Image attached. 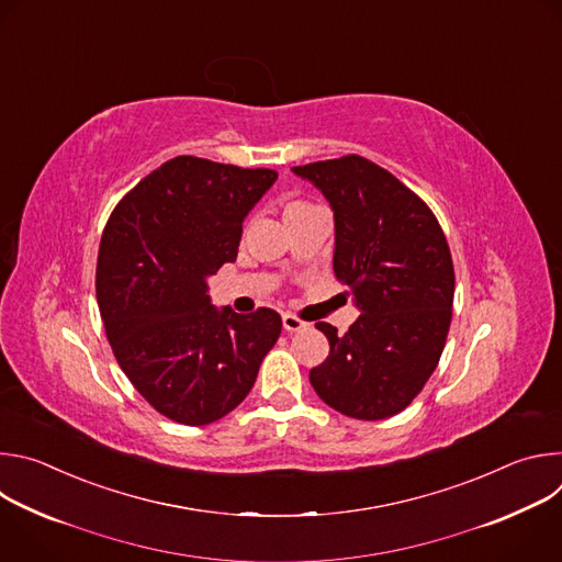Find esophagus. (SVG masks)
Masks as SVG:
<instances>
[{
    "mask_svg": "<svg viewBox=\"0 0 562 562\" xmlns=\"http://www.w3.org/2000/svg\"><path fill=\"white\" fill-rule=\"evenodd\" d=\"M282 327L286 329V331H302V329H306L308 327V323H304V319H300L297 315H293V313H284L282 315Z\"/></svg>",
    "mask_w": 562,
    "mask_h": 562,
    "instance_id": "esophagus-1",
    "label": "esophagus"
}]
</instances>
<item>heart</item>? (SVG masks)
Wrapping results in <instances>:
<instances>
[{
    "label": "heart",
    "mask_w": 562,
    "mask_h": 562,
    "mask_svg": "<svg viewBox=\"0 0 562 562\" xmlns=\"http://www.w3.org/2000/svg\"><path fill=\"white\" fill-rule=\"evenodd\" d=\"M308 209H313V204L302 202V200H291V202L284 204V217H291V215L302 213V211H308Z\"/></svg>",
    "instance_id": "obj_1"
}]
</instances>
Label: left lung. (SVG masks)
<instances>
[{"instance_id":"obj_1","label":"left lung","mask_w":562,"mask_h":562,"mask_svg":"<svg viewBox=\"0 0 562 562\" xmlns=\"http://www.w3.org/2000/svg\"><path fill=\"white\" fill-rule=\"evenodd\" d=\"M291 171L329 200L334 271L362 311L345 336L315 323L331 349L308 380L349 418H391L412 405L445 349L456 289L447 237L431 209L367 157Z\"/></svg>"}]
</instances>
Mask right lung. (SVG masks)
Returning a JSON list of instances; mask_svg holds the SVG:
<instances>
[{"label":"right lung","mask_w":562,"mask_h":562,"mask_svg":"<svg viewBox=\"0 0 562 562\" xmlns=\"http://www.w3.org/2000/svg\"><path fill=\"white\" fill-rule=\"evenodd\" d=\"M271 169L180 155L113 209L95 291L111 349L146 403L202 427L233 412L282 331L273 308H215L206 278L237 258L243 222L271 189Z\"/></svg>","instance_id":"1"}]
</instances>
